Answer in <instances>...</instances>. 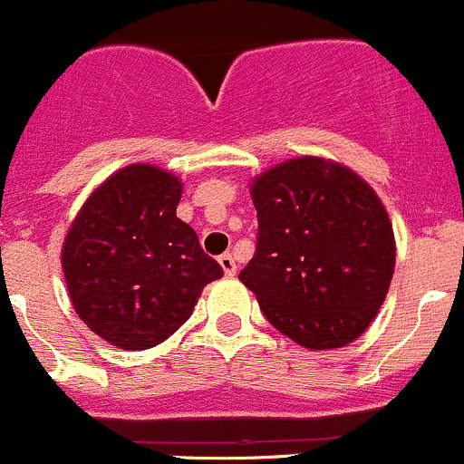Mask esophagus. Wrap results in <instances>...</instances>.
Returning a JSON list of instances; mask_svg holds the SVG:
<instances>
[{"label":"esophagus","mask_w":464,"mask_h":464,"mask_svg":"<svg viewBox=\"0 0 464 464\" xmlns=\"http://www.w3.org/2000/svg\"><path fill=\"white\" fill-rule=\"evenodd\" d=\"M218 264H221L223 273L227 275V277H232V275H237V261H234V256L230 252H226V255L218 256Z\"/></svg>","instance_id":"esophagus-1"}]
</instances>
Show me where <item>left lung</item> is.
I'll return each mask as SVG.
<instances>
[{"label":"left lung","mask_w":464,"mask_h":464,"mask_svg":"<svg viewBox=\"0 0 464 464\" xmlns=\"http://www.w3.org/2000/svg\"><path fill=\"white\" fill-rule=\"evenodd\" d=\"M259 234L238 279L277 332L306 350L356 341L394 273V232L379 196L352 169L293 158L250 187Z\"/></svg>","instance_id":"left-lung-1"}]
</instances>
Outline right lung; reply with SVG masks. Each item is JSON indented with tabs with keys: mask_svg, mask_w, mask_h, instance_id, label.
Returning a JSON list of instances; mask_svg holds the SVG:
<instances>
[{
	"mask_svg": "<svg viewBox=\"0 0 464 464\" xmlns=\"http://www.w3.org/2000/svg\"><path fill=\"white\" fill-rule=\"evenodd\" d=\"M182 182L153 164L119 169L96 187L63 243L78 318L119 350H149L189 320L223 268L176 217Z\"/></svg>",
	"mask_w": 464,
	"mask_h": 464,
	"instance_id": "1",
	"label": "right lung"
}]
</instances>
